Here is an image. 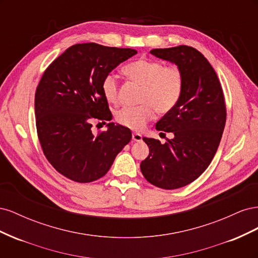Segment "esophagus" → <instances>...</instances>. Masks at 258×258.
<instances>
[{
    "label": "esophagus",
    "mask_w": 258,
    "mask_h": 258,
    "mask_svg": "<svg viewBox=\"0 0 258 258\" xmlns=\"http://www.w3.org/2000/svg\"><path fill=\"white\" fill-rule=\"evenodd\" d=\"M132 141L135 142H141L142 141V136L140 134H132Z\"/></svg>",
    "instance_id": "34e87169"
}]
</instances>
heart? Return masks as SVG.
<instances>
[{
	"label": "heart",
	"instance_id": "obj_1",
	"mask_svg": "<svg viewBox=\"0 0 258 258\" xmlns=\"http://www.w3.org/2000/svg\"><path fill=\"white\" fill-rule=\"evenodd\" d=\"M128 80L142 86L139 106H124L115 114L121 126L139 130L152 119L154 108L158 114L171 112L178 103L184 89V75L177 67H166L160 61L140 58L122 68ZM101 91L107 102H118V82L107 74L101 82Z\"/></svg>",
	"mask_w": 258,
	"mask_h": 258
}]
</instances>
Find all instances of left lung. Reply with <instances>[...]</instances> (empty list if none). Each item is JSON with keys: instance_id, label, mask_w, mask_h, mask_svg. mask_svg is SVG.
I'll return each instance as SVG.
<instances>
[{"instance_id": "1", "label": "left lung", "mask_w": 258, "mask_h": 258, "mask_svg": "<svg viewBox=\"0 0 258 258\" xmlns=\"http://www.w3.org/2000/svg\"><path fill=\"white\" fill-rule=\"evenodd\" d=\"M151 53L177 66L184 89L176 106L156 123L157 130L172 132L173 139L161 144L143 138L150 155L141 171L159 188L176 189L198 178L212 161L225 128V98L214 69L196 48L179 45Z\"/></svg>"}]
</instances>
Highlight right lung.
Here are the masks:
<instances>
[{
	"instance_id": "obj_1",
	"label": "right lung",
	"mask_w": 258,
	"mask_h": 258,
	"mask_svg": "<svg viewBox=\"0 0 258 258\" xmlns=\"http://www.w3.org/2000/svg\"><path fill=\"white\" fill-rule=\"evenodd\" d=\"M136 53L131 48L76 44L45 70L34 101L37 137L45 157L67 178L97 181L130 142L129 128L108 122L107 130L95 136L91 121L105 124L112 119L101 82Z\"/></svg>"
}]
</instances>
